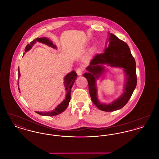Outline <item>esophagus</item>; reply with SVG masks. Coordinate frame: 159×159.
Segmentation results:
<instances>
[{
    "mask_svg": "<svg viewBox=\"0 0 159 159\" xmlns=\"http://www.w3.org/2000/svg\"><path fill=\"white\" fill-rule=\"evenodd\" d=\"M76 73L79 76H81L83 73V69L81 68H78L76 69Z\"/></svg>",
    "mask_w": 159,
    "mask_h": 159,
    "instance_id": "1",
    "label": "esophagus"
}]
</instances>
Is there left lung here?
<instances>
[{"mask_svg": "<svg viewBox=\"0 0 159 159\" xmlns=\"http://www.w3.org/2000/svg\"><path fill=\"white\" fill-rule=\"evenodd\" d=\"M108 34V43L106 45L104 52L97 54L92 58L89 66L86 67L88 72L84 73L83 76L88 82L93 103L100 110L110 112L121 109L127 104L136 88L137 77L136 62L128 45L113 34ZM105 64L112 67L123 68L125 74L123 93L119 98L107 105L99 101L96 87V80L105 72L103 66Z\"/></svg>", "mask_w": 159, "mask_h": 159, "instance_id": "left-lung-1", "label": "left lung"}]
</instances>
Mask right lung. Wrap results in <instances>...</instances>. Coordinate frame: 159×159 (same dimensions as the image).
<instances>
[{"label":"right lung","instance_id":"1","mask_svg":"<svg viewBox=\"0 0 159 159\" xmlns=\"http://www.w3.org/2000/svg\"><path fill=\"white\" fill-rule=\"evenodd\" d=\"M36 42H39L40 43L45 44L46 45L52 47L54 49H57L56 45H53L52 42L48 38H38L33 40L32 42H31L30 45L28 44L26 46V47L25 48V52H27L28 51L31 49L32 46L36 43ZM77 75L75 71H72L71 73H68L66 76H65V77L64 79V86L66 88H65L66 91L67 92L66 95V98L64 99L63 100V101H62L58 106H57V107L53 110L51 111H48V112H45V111H43V112L35 111V112L40 115H42V116H57L58 114H60L61 113H62L63 111H64L66 110V109L67 108L68 104H69V102H70V98H71V88L73 85V83L77 78ZM20 77V70H18V79ZM18 84H19L18 82ZM18 90L20 92L19 86H18Z\"/></svg>","mask_w":159,"mask_h":159}]
</instances>
